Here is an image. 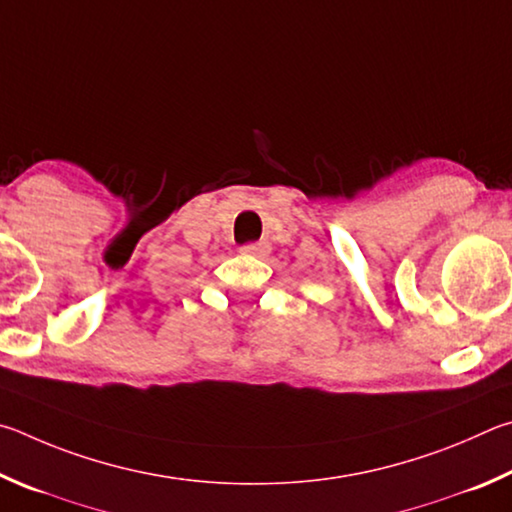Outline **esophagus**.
<instances>
[{"label": "esophagus", "instance_id": "esophagus-1", "mask_svg": "<svg viewBox=\"0 0 512 512\" xmlns=\"http://www.w3.org/2000/svg\"><path fill=\"white\" fill-rule=\"evenodd\" d=\"M240 251L242 254H251V256H265L267 251H270V245H267L265 240H261V242H251V245L240 247Z\"/></svg>", "mask_w": 512, "mask_h": 512}]
</instances>
